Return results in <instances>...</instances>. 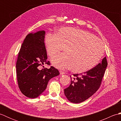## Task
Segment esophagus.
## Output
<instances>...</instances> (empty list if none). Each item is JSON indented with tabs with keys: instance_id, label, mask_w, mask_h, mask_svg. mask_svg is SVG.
Listing matches in <instances>:
<instances>
[{
	"instance_id": "obj_1",
	"label": "esophagus",
	"mask_w": 121,
	"mask_h": 121,
	"mask_svg": "<svg viewBox=\"0 0 121 121\" xmlns=\"http://www.w3.org/2000/svg\"><path fill=\"white\" fill-rule=\"evenodd\" d=\"M60 73L61 75H64V74H65V72H63L62 71H60Z\"/></svg>"
}]
</instances>
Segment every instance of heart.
I'll return each instance as SVG.
<instances>
[{"label": "heart", "instance_id": "heart-1", "mask_svg": "<svg viewBox=\"0 0 121 121\" xmlns=\"http://www.w3.org/2000/svg\"><path fill=\"white\" fill-rule=\"evenodd\" d=\"M44 45L51 57L57 55L64 47L65 53L52 59V64L60 69L71 68L76 73L86 72L94 68L104 52L101 40L88 32L74 27H61L55 34L47 33Z\"/></svg>", "mask_w": 121, "mask_h": 121}]
</instances>
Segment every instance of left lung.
<instances>
[{"label": "left lung", "mask_w": 121, "mask_h": 121, "mask_svg": "<svg viewBox=\"0 0 121 121\" xmlns=\"http://www.w3.org/2000/svg\"><path fill=\"white\" fill-rule=\"evenodd\" d=\"M106 57L98 65L84 74H73L70 76L71 84L64 92L70 102L78 104L88 99L99 88L107 66Z\"/></svg>", "instance_id": "1"}]
</instances>
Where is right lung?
Masks as SVG:
<instances>
[{"label": "right lung", "instance_id": "add662e5", "mask_svg": "<svg viewBox=\"0 0 121 121\" xmlns=\"http://www.w3.org/2000/svg\"><path fill=\"white\" fill-rule=\"evenodd\" d=\"M45 36V30L30 33L18 53L16 64L18 85L22 93L30 98H35L42 94L49 81L60 74L52 66L50 69L43 66L45 64L50 65L47 61Z\"/></svg>", "mask_w": 121, "mask_h": 121}]
</instances>
